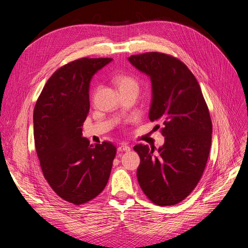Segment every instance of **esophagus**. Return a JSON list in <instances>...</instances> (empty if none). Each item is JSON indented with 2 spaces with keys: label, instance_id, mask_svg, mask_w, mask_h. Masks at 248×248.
<instances>
[{
  "label": "esophagus",
  "instance_id": "1",
  "mask_svg": "<svg viewBox=\"0 0 248 248\" xmlns=\"http://www.w3.org/2000/svg\"><path fill=\"white\" fill-rule=\"evenodd\" d=\"M119 151H120V152H128V151H131V147L127 146L126 144H122V145L119 147Z\"/></svg>",
  "mask_w": 248,
  "mask_h": 248
}]
</instances>
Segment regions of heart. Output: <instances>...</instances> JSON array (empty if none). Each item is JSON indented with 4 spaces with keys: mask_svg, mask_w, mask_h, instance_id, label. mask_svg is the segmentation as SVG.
Wrapping results in <instances>:
<instances>
[{
    "mask_svg": "<svg viewBox=\"0 0 248 248\" xmlns=\"http://www.w3.org/2000/svg\"><path fill=\"white\" fill-rule=\"evenodd\" d=\"M116 84L119 85L120 90H139V83L135 79V78L127 76V75H120L119 77H116Z\"/></svg>",
    "mask_w": 248,
    "mask_h": 248,
    "instance_id": "heart-1",
    "label": "heart"
}]
</instances>
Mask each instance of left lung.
<instances>
[{
  "label": "left lung",
  "mask_w": 248,
  "mask_h": 248,
  "mask_svg": "<svg viewBox=\"0 0 248 248\" xmlns=\"http://www.w3.org/2000/svg\"><path fill=\"white\" fill-rule=\"evenodd\" d=\"M128 61L151 78L149 119L163 124L165 137L157 153L155 146L134 147L140 159L139 184L155 204H178L197 186L205 170L212 139L209 110L197 79L179 59L148 52Z\"/></svg>",
  "instance_id": "1"
}]
</instances>
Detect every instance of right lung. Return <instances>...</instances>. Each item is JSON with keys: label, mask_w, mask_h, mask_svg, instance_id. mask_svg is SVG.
<instances>
[{"label": "right lung", "mask_w": 248, "mask_h": 248, "mask_svg": "<svg viewBox=\"0 0 248 248\" xmlns=\"http://www.w3.org/2000/svg\"><path fill=\"white\" fill-rule=\"evenodd\" d=\"M111 58H81L56 70L38 97L34 140L43 175L63 200L80 205L107 186L116 148L110 141L90 145L82 137L93 75Z\"/></svg>", "instance_id": "right-lung-1"}]
</instances>
